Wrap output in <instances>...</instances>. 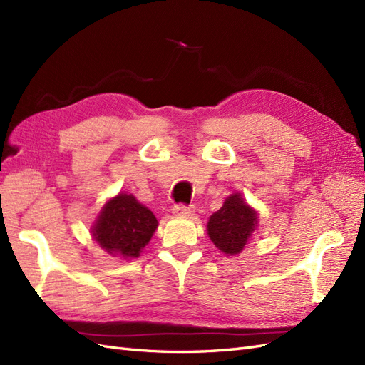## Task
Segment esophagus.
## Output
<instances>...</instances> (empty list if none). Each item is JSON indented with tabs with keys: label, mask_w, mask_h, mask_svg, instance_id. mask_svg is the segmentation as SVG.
I'll list each match as a JSON object with an SVG mask.
<instances>
[{
	"label": "esophagus",
	"mask_w": 365,
	"mask_h": 365,
	"mask_svg": "<svg viewBox=\"0 0 365 365\" xmlns=\"http://www.w3.org/2000/svg\"><path fill=\"white\" fill-rule=\"evenodd\" d=\"M172 212H173V215H176V216H192L193 212H195V207H193V205L178 204V205H175V207L172 208Z\"/></svg>",
	"instance_id": "esophagus-1"
}]
</instances>
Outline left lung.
Masks as SVG:
<instances>
[{
  "instance_id": "left-lung-1",
  "label": "left lung",
  "mask_w": 365,
  "mask_h": 365,
  "mask_svg": "<svg viewBox=\"0 0 365 365\" xmlns=\"http://www.w3.org/2000/svg\"><path fill=\"white\" fill-rule=\"evenodd\" d=\"M257 224L256 210L245 202L240 193H233L210 216L207 231L208 237L225 256H236L244 250Z\"/></svg>"
}]
</instances>
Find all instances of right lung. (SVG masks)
<instances>
[{"mask_svg": "<svg viewBox=\"0 0 365 365\" xmlns=\"http://www.w3.org/2000/svg\"><path fill=\"white\" fill-rule=\"evenodd\" d=\"M157 227V217L135 196L118 193L103 205L91 233L101 248L111 256L135 259L149 244Z\"/></svg>", "mask_w": 365, "mask_h": 365, "instance_id": "add662e5", "label": "right lung"}]
</instances>
